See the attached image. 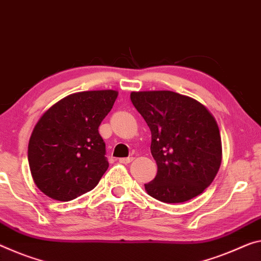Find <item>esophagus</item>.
Instances as JSON below:
<instances>
[{
  "instance_id": "1",
  "label": "esophagus",
  "mask_w": 261,
  "mask_h": 261,
  "mask_svg": "<svg viewBox=\"0 0 261 261\" xmlns=\"http://www.w3.org/2000/svg\"><path fill=\"white\" fill-rule=\"evenodd\" d=\"M133 160H134V158H123V159H120L119 162L122 163V164H128V163H130L132 161H133Z\"/></svg>"
}]
</instances>
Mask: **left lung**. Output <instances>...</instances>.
I'll return each mask as SVG.
<instances>
[{
  "mask_svg": "<svg viewBox=\"0 0 261 261\" xmlns=\"http://www.w3.org/2000/svg\"><path fill=\"white\" fill-rule=\"evenodd\" d=\"M130 100L151 132L150 151L158 164L144 184L151 197L182 203L202 194L222 163V139L210 111L194 98L172 91L132 92Z\"/></svg>",
  "mask_w": 261,
  "mask_h": 261,
  "instance_id": "8db88e82",
  "label": "left lung"
}]
</instances>
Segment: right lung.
<instances>
[{"mask_svg":"<svg viewBox=\"0 0 261 261\" xmlns=\"http://www.w3.org/2000/svg\"><path fill=\"white\" fill-rule=\"evenodd\" d=\"M118 91L70 94L45 111L34 127L28 160L34 182L47 197L69 202L91 191L108 168L98 128Z\"/></svg>","mask_w":261,"mask_h":261,"instance_id":"1","label":"right lung"}]
</instances>
